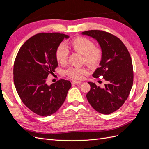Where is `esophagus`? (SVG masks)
<instances>
[{
    "instance_id": "esophagus-1",
    "label": "esophagus",
    "mask_w": 149,
    "mask_h": 149,
    "mask_svg": "<svg viewBox=\"0 0 149 149\" xmlns=\"http://www.w3.org/2000/svg\"><path fill=\"white\" fill-rule=\"evenodd\" d=\"M71 83L73 84H80L81 83V81H73L71 82Z\"/></svg>"
}]
</instances>
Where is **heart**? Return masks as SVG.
Returning <instances> with one entry per match:
<instances>
[{"label": "heart", "instance_id": "b5f03b06", "mask_svg": "<svg viewBox=\"0 0 149 149\" xmlns=\"http://www.w3.org/2000/svg\"><path fill=\"white\" fill-rule=\"evenodd\" d=\"M69 45L72 51L83 55V62L91 69L96 68L100 65L103 57L102 49L96 47L94 43L84 37H76L70 42ZM69 52L66 47L63 45L58 46L55 52V58L58 63L66 64ZM69 78L80 79L83 75L86 73L85 68H70L65 71Z\"/></svg>", "mask_w": 149, "mask_h": 149}]
</instances>
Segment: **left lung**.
Masks as SVG:
<instances>
[{
	"instance_id": "1",
	"label": "left lung",
	"mask_w": 149,
	"mask_h": 149,
	"mask_svg": "<svg viewBox=\"0 0 149 149\" xmlns=\"http://www.w3.org/2000/svg\"><path fill=\"white\" fill-rule=\"evenodd\" d=\"M95 38L103 52L100 67L93 73L94 78L102 76L104 88L89 82L91 89L86 97L91 106L100 113L109 114L119 109L127 100L134 79L132 62L127 48L116 36L98 30L82 32Z\"/></svg>"
}]
</instances>
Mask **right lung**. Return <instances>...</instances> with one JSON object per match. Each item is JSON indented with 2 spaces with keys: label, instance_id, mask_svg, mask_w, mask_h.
Returning a JSON list of instances; mask_svg holds the SVG:
<instances>
[{
  "label": "right lung",
  "instance_id": "right-lung-1",
  "mask_svg": "<svg viewBox=\"0 0 149 149\" xmlns=\"http://www.w3.org/2000/svg\"><path fill=\"white\" fill-rule=\"evenodd\" d=\"M68 35L39 33L22 45L13 65V82L22 101L35 114L51 116L63 104L71 86L70 81L60 79L48 86L49 74L58 66L57 47Z\"/></svg>",
  "mask_w": 149,
  "mask_h": 149
}]
</instances>
